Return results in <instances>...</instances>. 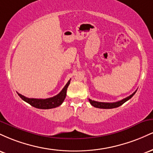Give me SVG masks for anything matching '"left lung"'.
Wrapping results in <instances>:
<instances>
[{
  "mask_svg": "<svg viewBox=\"0 0 153 153\" xmlns=\"http://www.w3.org/2000/svg\"><path fill=\"white\" fill-rule=\"evenodd\" d=\"M136 91H134L132 94L130 95L128 97L125 98V99L121 100V101H117V102H114V103H105V102H99V101H92L91 99H89V101H90V103L93 106L96 107V108H117V107H119L120 106H122L124 103H125L126 101H127L128 100H129L135 94Z\"/></svg>",
  "mask_w": 153,
  "mask_h": 153,
  "instance_id": "obj_1",
  "label": "left lung"
}]
</instances>
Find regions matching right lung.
<instances>
[{
  "mask_svg": "<svg viewBox=\"0 0 153 153\" xmlns=\"http://www.w3.org/2000/svg\"><path fill=\"white\" fill-rule=\"evenodd\" d=\"M70 82H71V80H68L62 90L58 94L52 98H48V99H29V98L22 96L19 93L18 94L22 98V99L35 108H40V109H50V108H56L62 104L66 97L67 89H68V85H70Z\"/></svg>",
  "mask_w": 153,
  "mask_h": 153,
  "instance_id": "obj_1",
  "label": "right lung"
}]
</instances>
